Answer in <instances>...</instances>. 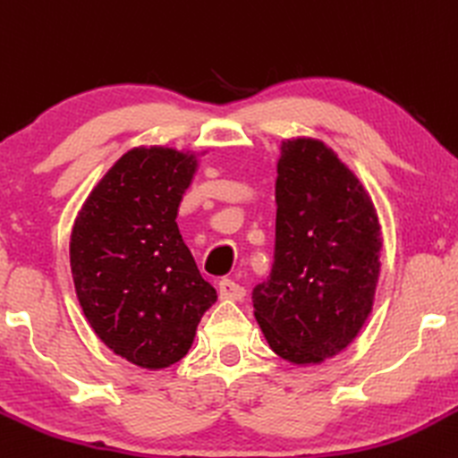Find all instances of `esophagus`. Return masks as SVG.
<instances>
[{
  "instance_id": "obj_1",
  "label": "esophagus",
  "mask_w": 458,
  "mask_h": 458,
  "mask_svg": "<svg viewBox=\"0 0 458 458\" xmlns=\"http://www.w3.org/2000/svg\"><path fill=\"white\" fill-rule=\"evenodd\" d=\"M219 296L225 301H241L245 296V288L241 284H236L234 279L224 277L219 282Z\"/></svg>"
}]
</instances>
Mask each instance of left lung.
I'll use <instances>...</instances> for the list:
<instances>
[{
    "label": "left lung",
    "mask_w": 458,
    "mask_h": 458,
    "mask_svg": "<svg viewBox=\"0 0 458 458\" xmlns=\"http://www.w3.org/2000/svg\"><path fill=\"white\" fill-rule=\"evenodd\" d=\"M275 202V260L253 288V316L284 360L322 362L348 348L371 313L382 253L376 207L313 139L282 145Z\"/></svg>",
    "instance_id": "8db88e82"
}]
</instances>
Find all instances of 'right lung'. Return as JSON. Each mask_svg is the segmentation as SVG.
Wrapping results in <instances>:
<instances>
[{"label": "right lung", "mask_w": 458, "mask_h": 458, "mask_svg": "<svg viewBox=\"0 0 458 458\" xmlns=\"http://www.w3.org/2000/svg\"><path fill=\"white\" fill-rule=\"evenodd\" d=\"M194 153L136 147L93 187L70 239L82 313L114 354L142 369L179 362L217 301L176 225Z\"/></svg>", "instance_id": "add662e5"}]
</instances>
